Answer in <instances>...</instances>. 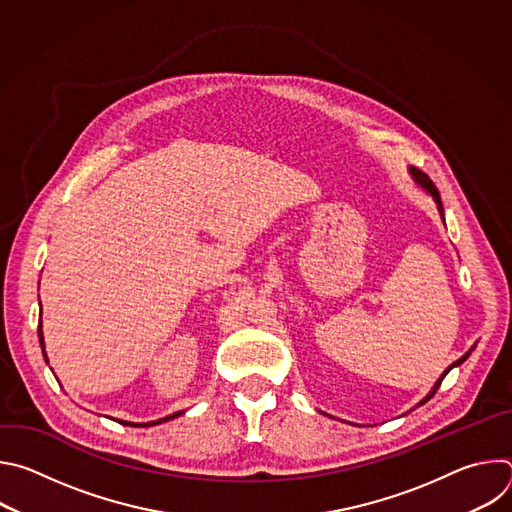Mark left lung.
Wrapping results in <instances>:
<instances>
[{
  "instance_id": "left-lung-1",
  "label": "left lung",
  "mask_w": 512,
  "mask_h": 512,
  "mask_svg": "<svg viewBox=\"0 0 512 512\" xmlns=\"http://www.w3.org/2000/svg\"><path fill=\"white\" fill-rule=\"evenodd\" d=\"M409 176L413 178V182H415V184H417V186H419V188H421V190H423L425 194H429V196L433 198V202H435V206H437V212H440V216H442V221H444V225H446V216H444V206H442V200H440V192H437V188L433 186V182H431V180H429V178H427V176H425L423 172H419L417 168H409ZM474 348H476V346H472V348H470V350H468L466 354H462V356H460V358H458L456 362H452V364H450V367H448V369H446V371L442 373V377H440V379H437V381L433 383L431 391H429V393H427V395H425V397H423V399H421V401H419V403H417L415 407H419V405L427 403V401H429V399H431V397L435 395V391H437V389H440V385H442L444 377H446V375H448V373H450V371H452L454 367H460V364H462V362H464V360H466V358L470 356V352H472ZM324 415H328V413H324ZM328 417H330V415H328Z\"/></svg>"
}]
</instances>
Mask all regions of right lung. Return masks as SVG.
I'll return each instance as SVG.
<instances>
[{"label":"right lung","instance_id":"obj_1","mask_svg":"<svg viewBox=\"0 0 512 512\" xmlns=\"http://www.w3.org/2000/svg\"><path fill=\"white\" fill-rule=\"evenodd\" d=\"M40 316H42V306H40ZM38 338H40V346H42V354H44V360L48 362V356H46V350H44V332H42V318H40V324H38ZM184 411H176V413H172V415H168V417H162V419H156V421H148V423H133V421H123V419H119V423H123V425H131V427H152V425H160V423H164V421H170V419H174V417H180Z\"/></svg>","mask_w":512,"mask_h":512}]
</instances>
